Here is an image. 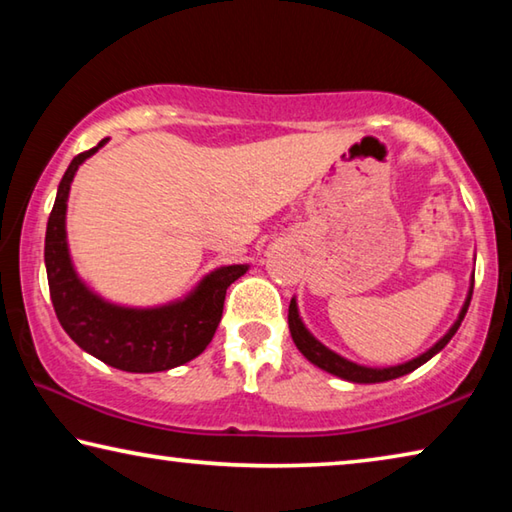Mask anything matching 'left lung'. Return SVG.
<instances>
[{
  "label": "left lung",
  "instance_id": "1",
  "mask_svg": "<svg viewBox=\"0 0 512 512\" xmlns=\"http://www.w3.org/2000/svg\"><path fill=\"white\" fill-rule=\"evenodd\" d=\"M472 289H474V273L470 277V289H467V298L463 302L461 311H458V318L454 320V325L447 329V334L443 339L436 341L431 345L427 352H422L420 357H415L411 361H404V363H397V366H388V368H370V366H361V363H354L350 359L341 357L339 352L329 350L325 343H320L314 334L309 332L307 325L302 323L300 318V311H298V302L296 298H291V305H289V329H291V339L296 343V348L302 352V357L307 361L314 363L320 370L329 372V375L334 377H341L345 381H352V384H379V381H391L397 377H404L413 372L415 368H420L422 363H427L431 357H436V354L445 348V345L452 341V336L456 334V329L461 327L463 318L467 314V307H470V300H472Z\"/></svg>",
  "mask_w": 512,
  "mask_h": 512
}]
</instances>
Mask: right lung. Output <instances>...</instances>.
I'll return each instance as SVG.
<instances>
[{
	"label": "right lung",
	"mask_w": 512,
	"mask_h": 512,
	"mask_svg": "<svg viewBox=\"0 0 512 512\" xmlns=\"http://www.w3.org/2000/svg\"><path fill=\"white\" fill-rule=\"evenodd\" d=\"M108 140L79 153L60 180L47 221L45 266L56 316L81 350L126 372H162L196 359L219 327L225 291L248 264L219 266L187 296L158 307H124L94 293L76 273L67 246V201L81 164Z\"/></svg>",
	"instance_id": "1"
}]
</instances>
